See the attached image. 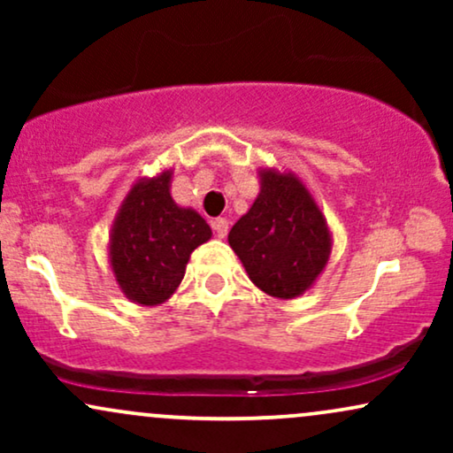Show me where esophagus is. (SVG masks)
Returning <instances> with one entry per match:
<instances>
[{
    "instance_id": "1",
    "label": "esophagus",
    "mask_w": 453,
    "mask_h": 453,
    "mask_svg": "<svg viewBox=\"0 0 453 453\" xmlns=\"http://www.w3.org/2000/svg\"><path fill=\"white\" fill-rule=\"evenodd\" d=\"M212 230L219 238H226L227 234V219L226 217H217V219H212Z\"/></svg>"
}]
</instances>
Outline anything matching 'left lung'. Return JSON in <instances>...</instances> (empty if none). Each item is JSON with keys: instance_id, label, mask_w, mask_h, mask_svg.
Returning <instances> with one entry per match:
<instances>
[{"instance_id": "left-lung-1", "label": "left lung", "mask_w": 453, "mask_h": 453, "mask_svg": "<svg viewBox=\"0 0 453 453\" xmlns=\"http://www.w3.org/2000/svg\"><path fill=\"white\" fill-rule=\"evenodd\" d=\"M259 194L227 234L256 288L292 300L309 292L332 253V232L304 180L292 170L259 168Z\"/></svg>"}]
</instances>
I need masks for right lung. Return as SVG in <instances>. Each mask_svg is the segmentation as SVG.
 I'll list each match as a JSON object with an SVG mask.
<instances>
[{
  "label": "right lung",
  "instance_id": "1",
  "mask_svg": "<svg viewBox=\"0 0 453 453\" xmlns=\"http://www.w3.org/2000/svg\"><path fill=\"white\" fill-rule=\"evenodd\" d=\"M170 185L173 168L142 176L114 215L108 264L134 304H164L179 289L191 253L212 236L200 212L176 204Z\"/></svg>",
  "mask_w": 453,
  "mask_h": 453
}]
</instances>
